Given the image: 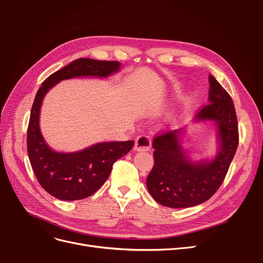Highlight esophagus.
Returning <instances> with one entry per match:
<instances>
[{
  "instance_id": "esophagus-1",
  "label": "esophagus",
  "mask_w": 263,
  "mask_h": 263,
  "mask_svg": "<svg viewBox=\"0 0 263 263\" xmlns=\"http://www.w3.org/2000/svg\"><path fill=\"white\" fill-rule=\"evenodd\" d=\"M151 148V138L146 135L139 136L135 141V150L137 151H148Z\"/></svg>"
}]
</instances>
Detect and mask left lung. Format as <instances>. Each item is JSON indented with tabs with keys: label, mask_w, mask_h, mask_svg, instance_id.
I'll list each match as a JSON object with an SVG mask.
<instances>
[{
	"label": "left lung",
	"mask_w": 263,
	"mask_h": 263,
	"mask_svg": "<svg viewBox=\"0 0 263 263\" xmlns=\"http://www.w3.org/2000/svg\"><path fill=\"white\" fill-rule=\"evenodd\" d=\"M209 103L192 124L212 123L217 151L211 158L193 159L184 146L186 127L157 136L153 147L155 164L146 184L154 200L166 208L186 209L202 204L219 189L238 147V125L232 98L212 74Z\"/></svg>",
	"instance_id": "obj_1"
}]
</instances>
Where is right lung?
Wrapping results in <instances>:
<instances>
[{
	"label": "right lung",
	"mask_w": 263,
	"mask_h": 263,
	"mask_svg": "<svg viewBox=\"0 0 263 263\" xmlns=\"http://www.w3.org/2000/svg\"><path fill=\"white\" fill-rule=\"evenodd\" d=\"M121 62L80 58L49 76L36 93L27 129V151L35 176L45 191L62 201L82 200L104 184L113 163L127 155L135 142L103 141L73 153H59L47 144L39 125L45 95L69 79H105L121 70Z\"/></svg>",
	"instance_id": "add662e5"
}]
</instances>
